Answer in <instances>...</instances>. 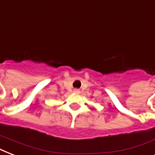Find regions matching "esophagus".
<instances>
[{
    "instance_id": "34e87169",
    "label": "esophagus",
    "mask_w": 155,
    "mask_h": 155,
    "mask_svg": "<svg viewBox=\"0 0 155 155\" xmlns=\"http://www.w3.org/2000/svg\"><path fill=\"white\" fill-rule=\"evenodd\" d=\"M73 92H74V93H78V94H79V93L80 92V91L79 89H77V88H75V89L73 90Z\"/></svg>"
}]
</instances>
